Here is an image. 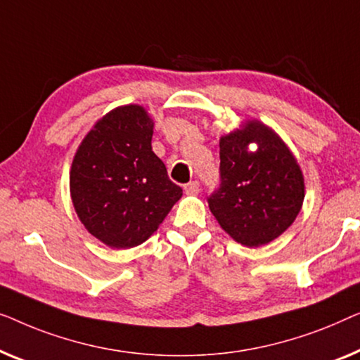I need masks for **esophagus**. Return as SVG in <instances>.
Segmentation results:
<instances>
[{"label": "esophagus", "mask_w": 360, "mask_h": 360, "mask_svg": "<svg viewBox=\"0 0 360 360\" xmlns=\"http://www.w3.org/2000/svg\"><path fill=\"white\" fill-rule=\"evenodd\" d=\"M184 191H186V194H189V195L199 194V191H200L199 182H197V181H191V182H187V184L184 186Z\"/></svg>", "instance_id": "obj_1"}]
</instances>
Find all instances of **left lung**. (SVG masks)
I'll return each instance as SVG.
<instances>
[{"instance_id": "obj_1", "label": "left lung", "mask_w": 360, "mask_h": 360, "mask_svg": "<svg viewBox=\"0 0 360 360\" xmlns=\"http://www.w3.org/2000/svg\"><path fill=\"white\" fill-rule=\"evenodd\" d=\"M256 141L255 154L247 143ZM305 186L295 158L259 122L220 139V184L207 197L221 229L246 246L281 236L302 209Z\"/></svg>"}]
</instances>
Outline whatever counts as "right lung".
Segmentation results:
<instances>
[{"label":"right lung","instance_id":"right-lung-1","mask_svg":"<svg viewBox=\"0 0 360 360\" xmlns=\"http://www.w3.org/2000/svg\"><path fill=\"white\" fill-rule=\"evenodd\" d=\"M151 135L145 109L124 105L104 115L75 155V210L86 230L110 248L148 240L182 195L151 150Z\"/></svg>","mask_w":360,"mask_h":360}]
</instances>
